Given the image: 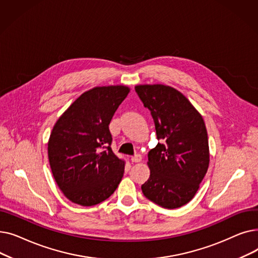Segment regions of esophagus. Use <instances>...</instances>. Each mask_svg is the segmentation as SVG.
I'll use <instances>...</instances> for the list:
<instances>
[{"label": "esophagus", "instance_id": "34e87169", "mask_svg": "<svg viewBox=\"0 0 258 258\" xmlns=\"http://www.w3.org/2000/svg\"><path fill=\"white\" fill-rule=\"evenodd\" d=\"M141 159H142V158H141V156H140L139 154L131 157V161H132V162H135V163H136V162H140Z\"/></svg>", "mask_w": 258, "mask_h": 258}]
</instances>
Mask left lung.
<instances>
[{"instance_id":"left-lung-1","label":"left lung","mask_w":258,"mask_h":258,"mask_svg":"<svg viewBox=\"0 0 258 258\" xmlns=\"http://www.w3.org/2000/svg\"><path fill=\"white\" fill-rule=\"evenodd\" d=\"M155 122L158 143L148 153L151 169L142 192L155 204L179 208L197 194L209 166L205 122L184 95L164 85L135 87Z\"/></svg>"}]
</instances>
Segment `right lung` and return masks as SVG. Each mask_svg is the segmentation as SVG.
I'll return each instance as SVG.
<instances>
[{"label": "right lung", "mask_w": 258, "mask_h": 258, "mask_svg": "<svg viewBox=\"0 0 258 258\" xmlns=\"http://www.w3.org/2000/svg\"><path fill=\"white\" fill-rule=\"evenodd\" d=\"M128 93L125 86L93 88L80 95L52 130L50 167L62 194L75 204H99L123 177L124 161L112 151L108 124Z\"/></svg>", "instance_id": "right-lung-1"}]
</instances>
